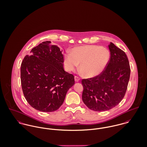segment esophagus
I'll return each instance as SVG.
<instances>
[{
  "mask_svg": "<svg viewBox=\"0 0 147 147\" xmlns=\"http://www.w3.org/2000/svg\"><path fill=\"white\" fill-rule=\"evenodd\" d=\"M74 79H75V81L76 82H79V80H80V78H79V77H78V76H75L74 77Z\"/></svg>",
  "mask_w": 147,
  "mask_h": 147,
  "instance_id": "1",
  "label": "esophagus"
}]
</instances>
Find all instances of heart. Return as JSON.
Returning <instances> with one entry per match:
<instances>
[{
    "instance_id": "b5f03b06",
    "label": "heart",
    "mask_w": 147,
    "mask_h": 147,
    "mask_svg": "<svg viewBox=\"0 0 147 147\" xmlns=\"http://www.w3.org/2000/svg\"><path fill=\"white\" fill-rule=\"evenodd\" d=\"M110 59L109 51L101 46L87 45L74 48L71 53L64 55V67L67 71L80 68L87 77H96L105 70Z\"/></svg>"
}]
</instances>
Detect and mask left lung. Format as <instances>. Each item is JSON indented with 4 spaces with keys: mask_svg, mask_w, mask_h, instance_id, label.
<instances>
[{
    "mask_svg": "<svg viewBox=\"0 0 147 147\" xmlns=\"http://www.w3.org/2000/svg\"><path fill=\"white\" fill-rule=\"evenodd\" d=\"M110 59L99 75L83 79L82 100L92 110L105 111L117 106L124 97L130 75L129 62L124 51L110 42Z\"/></svg>",
    "mask_w": 147,
    "mask_h": 147,
    "instance_id": "8db88e82",
    "label": "left lung"
}]
</instances>
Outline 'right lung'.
<instances>
[{
  "label": "right lung",
  "mask_w": 147,
  "mask_h": 147,
  "mask_svg": "<svg viewBox=\"0 0 147 147\" xmlns=\"http://www.w3.org/2000/svg\"><path fill=\"white\" fill-rule=\"evenodd\" d=\"M24 57L21 67L23 93L28 103L37 110L53 112L63 104L74 77L64 69V56L50 41L34 47Z\"/></svg>",
  "instance_id": "add662e5"
}]
</instances>
